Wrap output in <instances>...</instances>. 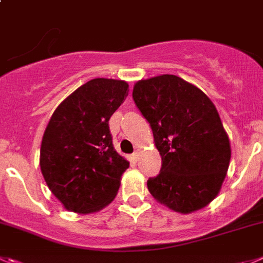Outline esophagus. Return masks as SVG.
<instances>
[{
  "instance_id": "esophagus-1",
  "label": "esophagus",
  "mask_w": 263,
  "mask_h": 263,
  "mask_svg": "<svg viewBox=\"0 0 263 263\" xmlns=\"http://www.w3.org/2000/svg\"><path fill=\"white\" fill-rule=\"evenodd\" d=\"M139 156H140L139 151L134 152V154H132V158H134V161H137V159H139Z\"/></svg>"
}]
</instances>
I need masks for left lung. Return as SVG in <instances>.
<instances>
[{
  "mask_svg": "<svg viewBox=\"0 0 263 263\" xmlns=\"http://www.w3.org/2000/svg\"><path fill=\"white\" fill-rule=\"evenodd\" d=\"M132 97L149 122L162 158L148 190L181 214L200 210L218 196L227 175L231 145L208 96L175 75L139 80Z\"/></svg>",
  "mask_w": 263,
  "mask_h": 263,
  "instance_id": "obj_1",
  "label": "left lung"
}]
</instances>
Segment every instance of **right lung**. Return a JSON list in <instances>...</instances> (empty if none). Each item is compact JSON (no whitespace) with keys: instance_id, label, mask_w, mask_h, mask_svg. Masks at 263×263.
<instances>
[{"instance_id":"right-lung-1","label":"right lung","mask_w":263,"mask_h":263,"mask_svg":"<svg viewBox=\"0 0 263 263\" xmlns=\"http://www.w3.org/2000/svg\"><path fill=\"white\" fill-rule=\"evenodd\" d=\"M127 96V82L97 78L54 110L41 141L40 167L68 212H100L117 196L129 162L114 149L109 120Z\"/></svg>"}]
</instances>
